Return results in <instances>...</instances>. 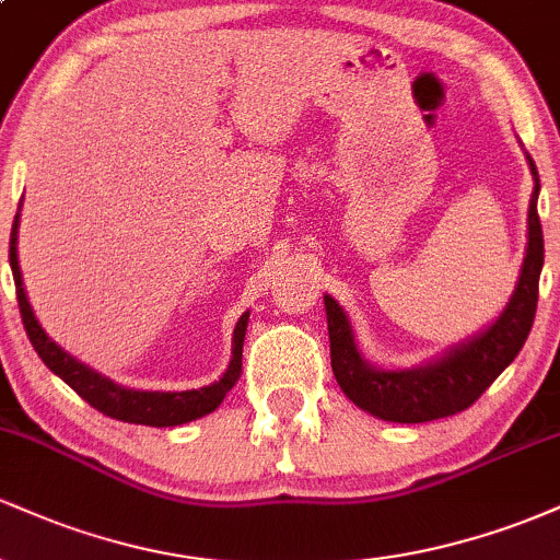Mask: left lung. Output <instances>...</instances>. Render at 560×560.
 Segmentation results:
<instances>
[{
  "mask_svg": "<svg viewBox=\"0 0 560 560\" xmlns=\"http://www.w3.org/2000/svg\"><path fill=\"white\" fill-rule=\"evenodd\" d=\"M526 160L535 176V191L529 199V244H526L522 276L505 311L477 337L450 347L445 355L427 365L402 371L374 369L363 361L350 318L339 307V302L329 294L324 298L326 320H329L331 371L345 395L365 413L397 423H423L455 416L477 402L481 392L518 355L535 324L539 271L545 260L542 223L537 215L539 176L535 160L529 155Z\"/></svg>",
  "mask_w": 560,
  "mask_h": 560,
  "instance_id": "obj_1",
  "label": "left lung"
}]
</instances>
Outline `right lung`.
Masks as SVG:
<instances>
[{
	"label": "right lung",
	"mask_w": 560,
	"mask_h": 560,
	"mask_svg": "<svg viewBox=\"0 0 560 560\" xmlns=\"http://www.w3.org/2000/svg\"><path fill=\"white\" fill-rule=\"evenodd\" d=\"M18 223H21V213L15 215L10 234V268L12 279H15L18 307H21V318L31 345H34L38 358H42L44 365H47L52 374L60 376L70 389L79 392L92 408L118 421L144 423V427H178V423L195 421L213 413L242 374V345L244 331H247L249 313H244V316L236 320L234 355H231L226 374L218 378L215 384H210V387L186 392H141L120 387V384L110 382V378L96 374L89 365L75 361L73 355H68V352L62 350L60 345H55L52 339L47 337V331L42 329V324H38L34 316V307L28 305V298H25L23 273L21 266H18Z\"/></svg>",
	"instance_id": "obj_1"
}]
</instances>
